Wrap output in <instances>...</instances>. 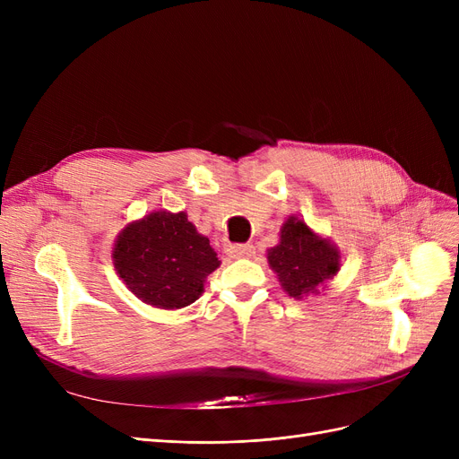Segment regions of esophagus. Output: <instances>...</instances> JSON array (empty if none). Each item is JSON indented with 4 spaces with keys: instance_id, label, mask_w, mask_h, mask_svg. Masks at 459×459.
Here are the masks:
<instances>
[{
    "instance_id": "obj_1",
    "label": "esophagus",
    "mask_w": 459,
    "mask_h": 459,
    "mask_svg": "<svg viewBox=\"0 0 459 459\" xmlns=\"http://www.w3.org/2000/svg\"><path fill=\"white\" fill-rule=\"evenodd\" d=\"M226 253L231 258H251L255 255V247L253 245H228Z\"/></svg>"
}]
</instances>
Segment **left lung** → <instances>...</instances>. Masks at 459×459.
<instances>
[{
  "instance_id": "8db88e82",
  "label": "left lung",
  "mask_w": 459,
  "mask_h": 459,
  "mask_svg": "<svg viewBox=\"0 0 459 459\" xmlns=\"http://www.w3.org/2000/svg\"><path fill=\"white\" fill-rule=\"evenodd\" d=\"M266 258L281 289L297 300L319 295L342 266L339 247L297 216L283 221L280 243L268 248Z\"/></svg>"
}]
</instances>
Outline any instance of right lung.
<instances>
[{
    "mask_svg": "<svg viewBox=\"0 0 459 459\" xmlns=\"http://www.w3.org/2000/svg\"><path fill=\"white\" fill-rule=\"evenodd\" d=\"M113 264L124 285L142 302L179 310L203 295L206 275L220 266V260L186 212L152 211L117 235Z\"/></svg>",
    "mask_w": 459,
    "mask_h": 459,
    "instance_id": "obj_1",
    "label": "right lung"
}]
</instances>
